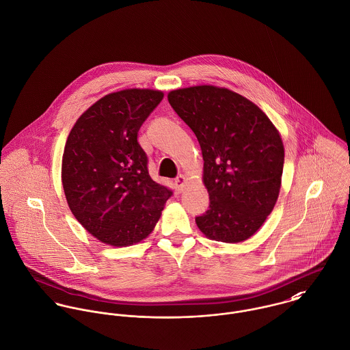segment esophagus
Wrapping results in <instances>:
<instances>
[{"instance_id":"1","label":"esophagus","mask_w":350,"mask_h":350,"mask_svg":"<svg viewBox=\"0 0 350 350\" xmlns=\"http://www.w3.org/2000/svg\"><path fill=\"white\" fill-rule=\"evenodd\" d=\"M174 185H175L176 191H178V193H182V191H183V189H185V186H186V178H185L183 175L176 176V178H175V180H174Z\"/></svg>"}]
</instances>
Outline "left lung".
<instances>
[{"label": "left lung", "instance_id": "8db88e82", "mask_svg": "<svg viewBox=\"0 0 350 350\" xmlns=\"http://www.w3.org/2000/svg\"><path fill=\"white\" fill-rule=\"evenodd\" d=\"M168 102L191 128L203 156L208 208L196 217L211 240L253 236L279 197L284 147L269 118L245 97L215 86L174 90Z\"/></svg>", "mask_w": 350, "mask_h": 350}]
</instances>
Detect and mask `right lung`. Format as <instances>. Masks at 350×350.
Instances as JSON below:
<instances>
[{
    "label": "right lung",
    "mask_w": 350,
    "mask_h": 350,
    "mask_svg": "<svg viewBox=\"0 0 350 350\" xmlns=\"http://www.w3.org/2000/svg\"><path fill=\"white\" fill-rule=\"evenodd\" d=\"M163 100L161 92L131 89L90 106L66 142L62 182L81 225L100 241L125 247L144 240L172 190L156 183L137 133Z\"/></svg>",
    "instance_id": "add662e5"
}]
</instances>
